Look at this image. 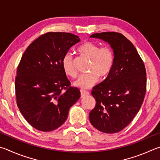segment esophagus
<instances>
[{"mask_svg":"<svg viewBox=\"0 0 160 160\" xmlns=\"http://www.w3.org/2000/svg\"><path fill=\"white\" fill-rule=\"evenodd\" d=\"M80 92H81V97H82V98H83L86 96H88V95L90 94V93H89L88 91H83V90H81Z\"/></svg>","mask_w":160,"mask_h":160,"instance_id":"obj_1","label":"esophagus"}]
</instances>
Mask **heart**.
<instances>
[{
    "label": "heart",
    "mask_w": 160,
    "mask_h": 160,
    "mask_svg": "<svg viewBox=\"0 0 160 160\" xmlns=\"http://www.w3.org/2000/svg\"><path fill=\"white\" fill-rule=\"evenodd\" d=\"M78 52L91 60L88 74L81 75L74 82V85L82 89H88L98 82L100 78L105 79L112 70L114 64V52L111 46L100 45L91 41H85L78 48ZM62 67L65 74L71 78L77 76L73 57L67 54L62 60Z\"/></svg>",
    "instance_id": "obj_1"
}]
</instances>
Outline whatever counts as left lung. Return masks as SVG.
I'll return each instance as SVG.
<instances>
[{"label":"left lung","mask_w":160,"mask_h":160,"mask_svg":"<svg viewBox=\"0 0 160 160\" xmlns=\"http://www.w3.org/2000/svg\"><path fill=\"white\" fill-rule=\"evenodd\" d=\"M90 37L108 42L115 59L110 75L91 92L96 106L89 119L101 132L114 133L127 127L141 109L146 92V70L136 48L122 33H96Z\"/></svg>","instance_id":"obj_1"}]
</instances>
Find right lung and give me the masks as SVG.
<instances>
[{
  "label": "right lung",
  "instance_id": "obj_1",
  "mask_svg": "<svg viewBox=\"0 0 160 160\" xmlns=\"http://www.w3.org/2000/svg\"><path fill=\"white\" fill-rule=\"evenodd\" d=\"M79 41L71 33L48 32L33 41L22 55L15 77L17 105L36 129L46 132L60 127L79 99L80 91L70 86L62 67L64 56Z\"/></svg>",
  "mask_w": 160,
  "mask_h": 160
}]
</instances>
